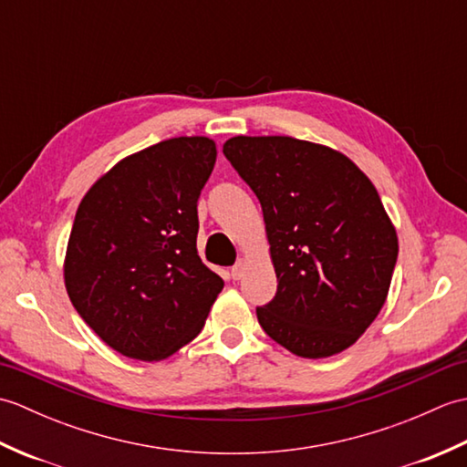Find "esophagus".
Wrapping results in <instances>:
<instances>
[{"instance_id":"34e87169","label":"esophagus","mask_w":467,"mask_h":467,"mask_svg":"<svg viewBox=\"0 0 467 467\" xmlns=\"http://www.w3.org/2000/svg\"><path fill=\"white\" fill-rule=\"evenodd\" d=\"M244 271H246V259H239V261H236V265L233 266V271H231L233 279H241Z\"/></svg>"}]
</instances>
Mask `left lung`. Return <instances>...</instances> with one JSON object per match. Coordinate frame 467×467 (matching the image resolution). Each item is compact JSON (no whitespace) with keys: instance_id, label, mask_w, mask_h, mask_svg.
I'll list each match as a JSON object with an SVG mask.
<instances>
[{"instance_id":"8db88e82","label":"left lung","mask_w":467,"mask_h":467,"mask_svg":"<svg viewBox=\"0 0 467 467\" xmlns=\"http://www.w3.org/2000/svg\"><path fill=\"white\" fill-rule=\"evenodd\" d=\"M223 152L263 208L279 283L256 309L265 333L305 359L349 349L385 305L400 251L373 182L339 150L291 136H234Z\"/></svg>"}]
</instances>
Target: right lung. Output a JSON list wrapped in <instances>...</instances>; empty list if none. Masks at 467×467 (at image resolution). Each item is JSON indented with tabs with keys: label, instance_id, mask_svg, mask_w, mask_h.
I'll use <instances>...</instances> for the list:
<instances>
[{
	"label": "right lung",
	"instance_id": "add662e5",
	"mask_svg": "<svg viewBox=\"0 0 467 467\" xmlns=\"http://www.w3.org/2000/svg\"><path fill=\"white\" fill-rule=\"evenodd\" d=\"M216 162L206 136H178L122 158L82 198L64 283L114 351L162 361L201 333L223 279L196 249L201 196Z\"/></svg>",
	"mask_w": 467,
	"mask_h": 467
}]
</instances>
